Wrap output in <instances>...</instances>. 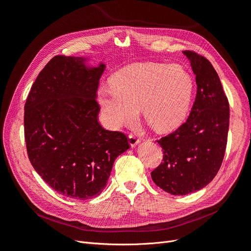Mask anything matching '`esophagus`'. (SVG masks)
Masks as SVG:
<instances>
[{
  "instance_id": "obj_1",
  "label": "esophagus",
  "mask_w": 251,
  "mask_h": 251,
  "mask_svg": "<svg viewBox=\"0 0 251 251\" xmlns=\"http://www.w3.org/2000/svg\"><path fill=\"white\" fill-rule=\"evenodd\" d=\"M139 141H140V139L138 136H136L135 134H132V133L128 135V142H130V146L132 148L135 147L137 143H139Z\"/></svg>"
}]
</instances>
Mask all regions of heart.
I'll use <instances>...</instances> for the list:
<instances>
[{"mask_svg":"<svg viewBox=\"0 0 251 251\" xmlns=\"http://www.w3.org/2000/svg\"><path fill=\"white\" fill-rule=\"evenodd\" d=\"M193 90V78L183 67L138 64L114 75L112 85L101 86L98 96L110 127L131 123L141 108L150 126L168 132L185 118Z\"/></svg>","mask_w":251,"mask_h":251,"instance_id":"heart-1","label":"heart"}]
</instances>
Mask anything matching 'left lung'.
<instances>
[{
    "instance_id": "left-lung-1",
    "label": "left lung",
    "mask_w": 251,
    "mask_h": 251,
    "mask_svg": "<svg viewBox=\"0 0 251 251\" xmlns=\"http://www.w3.org/2000/svg\"><path fill=\"white\" fill-rule=\"evenodd\" d=\"M196 74L197 94L189 116L176 131L157 140L162 162L151 173L155 184L172 195H187L206 186L225 155L229 103L209 60L184 50Z\"/></svg>"
}]
</instances>
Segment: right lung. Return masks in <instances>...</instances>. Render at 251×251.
Here are the masks:
<instances>
[{
    "label": "right lung",
    "instance_id": "1",
    "mask_svg": "<svg viewBox=\"0 0 251 251\" xmlns=\"http://www.w3.org/2000/svg\"><path fill=\"white\" fill-rule=\"evenodd\" d=\"M56 55L37 75L25 103L24 133L33 169L58 194L86 200L100 195L127 136L98 121L96 92L104 65Z\"/></svg>",
    "mask_w": 251,
    "mask_h": 251
}]
</instances>
